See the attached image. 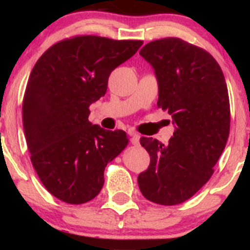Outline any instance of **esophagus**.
Segmentation results:
<instances>
[{"label": "esophagus", "instance_id": "1", "mask_svg": "<svg viewBox=\"0 0 250 250\" xmlns=\"http://www.w3.org/2000/svg\"><path fill=\"white\" fill-rule=\"evenodd\" d=\"M129 135H130V142L133 143L134 146H139L140 145V135L134 133V131H130Z\"/></svg>", "mask_w": 250, "mask_h": 250}]
</instances>
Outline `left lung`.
Instances as JSON below:
<instances>
[{
    "mask_svg": "<svg viewBox=\"0 0 250 250\" xmlns=\"http://www.w3.org/2000/svg\"><path fill=\"white\" fill-rule=\"evenodd\" d=\"M140 55L153 67L157 105L173 117L175 130L167 146L142 137L150 165L137 182L151 202L180 205L208 182L226 147L230 127L227 83L210 54L177 37L149 42Z\"/></svg>",
    "mask_w": 250,
    "mask_h": 250,
    "instance_id": "8db88e82",
    "label": "left lung"
}]
</instances>
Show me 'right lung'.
I'll use <instances>...</instances> for the list:
<instances>
[{"instance_id":"right-lung-1","label":"right lung","mask_w":250,"mask_h":250,"mask_svg":"<svg viewBox=\"0 0 250 250\" xmlns=\"http://www.w3.org/2000/svg\"><path fill=\"white\" fill-rule=\"evenodd\" d=\"M142 41L75 36L45 51L31 70L22 120L30 160L51 195L81 205L99 195L104 168L127 147L123 130L91 125L89 105L104 96L110 73Z\"/></svg>"}]
</instances>
